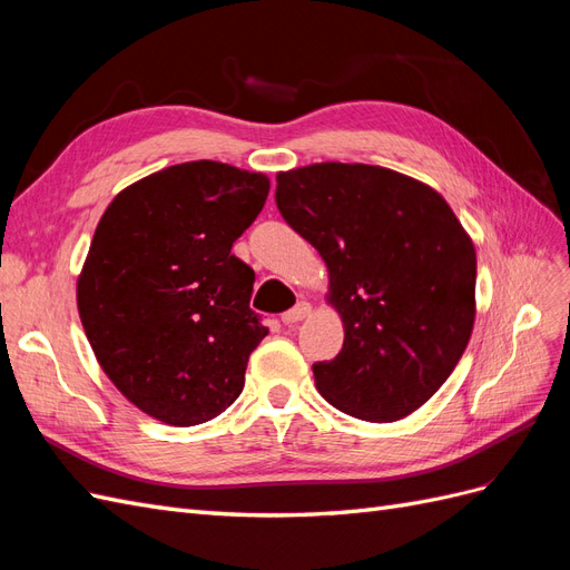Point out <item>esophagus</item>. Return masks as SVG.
<instances>
[{"mask_svg": "<svg viewBox=\"0 0 570 570\" xmlns=\"http://www.w3.org/2000/svg\"><path fill=\"white\" fill-rule=\"evenodd\" d=\"M308 316H312V304L299 302L295 308H289V312L283 314V323L292 325V323H299V321H304Z\"/></svg>", "mask_w": 570, "mask_h": 570, "instance_id": "esophagus-1", "label": "esophagus"}]
</instances>
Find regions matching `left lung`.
<instances>
[{"label":"left lung","mask_w":570,"mask_h":570,"mask_svg":"<svg viewBox=\"0 0 570 570\" xmlns=\"http://www.w3.org/2000/svg\"><path fill=\"white\" fill-rule=\"evenodd\" d=\"M283 218L327 266L342 352L316 390L361 421L421 409L456 368L475 321V247L433 187L368 164L325 161L275 178Z\"/></svg>","instance_id":"1"}]
</instances>
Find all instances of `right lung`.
Instances as JSON below:
<instances>
[{"mask_svg":"<svg viewBox=\"0 0 570 570\" xmlns=\"http://www.w3.org/2000/svg\"><path fill=\"white\" fill-rule=\"evenodd\" d=\"M271 180L187 161L128 185L101 214L78 275V314L101 371L168 425H199L245 387L268 335L249 308L254 271L230 254Z\"/></svg>","mask_w":570,"mask_h":570,"instance_id":"right-lung-1","label":"right lung"}]
</instances>
